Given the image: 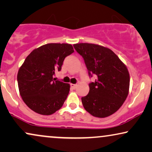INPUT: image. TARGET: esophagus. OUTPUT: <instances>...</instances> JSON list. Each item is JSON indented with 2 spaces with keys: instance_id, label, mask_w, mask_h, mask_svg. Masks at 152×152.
<instances>
[{
  "instance_id": "34e87169",
  "label": "esophagus",
  "mask_w": 152,
  "mask_h": 152,
  "mask_svg": "<svg viewBox=\"0 0 152 152\" xmlns=\"http://www.w3.org/2000/svg\"><path fill=\"white\" fill-rule=\"evenodd\" d=\"M70 86H71V87H72V88H73V89H76V88H77V85L76 84H72V83H71L70 84Z\"/></svg>"
}]
</instances>
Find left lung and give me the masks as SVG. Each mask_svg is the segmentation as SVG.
<instances>
[{
    "instance_id": "1",
    "label": "left lung",
    "mask_w": 152,
    "mask_h": 152,
    "mask_svg": "<svg viewBox=\"0 0 152 152\" xmlns=\"http://www.w3.org/2000/svg\"><path fill=\"white\" fill-rule=\"evenodd\" d=\"M83 58L90 78V91L81 98L84 108L93 116H110L122 106L129 94L130 76L125 64L113 50L94 44H74Z\"/></svg>"
}]
</instances>
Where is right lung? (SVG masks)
Masks as SVG:
<instances>
[{"label": "right lung", "mask_w": 152, "mask_h": 152, "mask_svg": "<svg viewBox=\"0 0 152 152\" xmlns=\"http://www.w3.org/2000/svg\"><path fill=\"white\" fill-rule=\"evenodd\" d=\"M69 44H47L26 58L17 74L19 90L24 103L35 113L49 115L61 108L69 92V84L56 80L66 56L74 53Z\"/></svg>", "instance_id": "right-lung-1"}]
</instances>
